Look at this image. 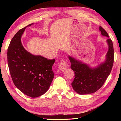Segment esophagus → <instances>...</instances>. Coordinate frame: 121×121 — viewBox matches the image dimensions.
<instances>
[{
    "label": "esophagus",
    "mask_w": 121,
    "mask_h": 121,
    "mask_svg": "<svg viewBox=\"0 0 121 121\" xmlns=\"http://www.w3.org/2000/svg\"><path fill=\"white\" fill-rule=\"evenodd\" d=\"M67 65H68L67 63L65 61L62 60L61 61L60 65H59V68L61 71H63L67 68Z\"/></svg>",
    "instance_id": "1"
}]
</instances>
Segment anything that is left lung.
Masks as SVG:
<instances>
[{
    "instance_id": "obj_1",
    "label": "left lung",
    "mask_w": 121,
    "mask_h": 121,
    "mask_svg": "<svg viewBox=\"0 0 121 121\" xmlns=\"http://www.w3.org/2000/svg\"><path fill=\"white\" fill-rule=\"evenodd\" d=\"M102 36L109 38L107 32L100 26ZM108 50L104 62L97 67H92L72 56H68L71 63L70 68L75 72V78L71 83L74 91L79 95H84L95 92L105 82L111 72L114 63V48L112 40H106Z\"/></svg>"
}]
</instances>
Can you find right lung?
I'll use <instances>...</instances> for the list:
<instances>
[{"label":"right lung","mask_w":121,"mask_h":121,"mask_svg":"<svg viewBox=\"0 0 121 121\" xmlns=\"http://www.w3.org/2000/svg\"><path fill=\"white\" fill-rule=\"evenodd\" d=\"M29 24L20 29L11 41L7 51L10 73L15 86L31 98L44 95L54 78L52 66L56 60H48L39 55H34L24 48L22 35Z\"/></svg>","instance_id":"add662e5"}]
</instances>
